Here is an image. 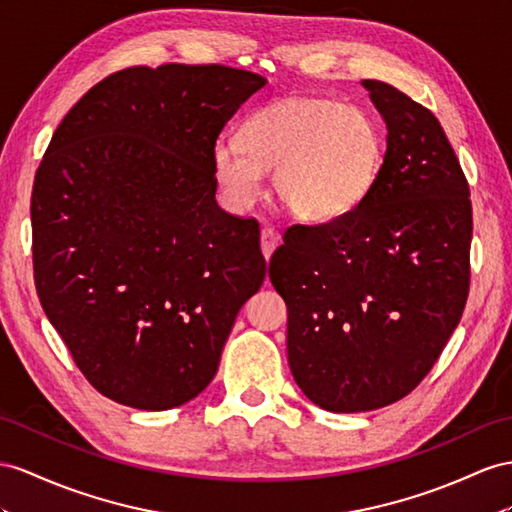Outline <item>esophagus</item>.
<instances>
[{
	"instance_id": "1",
	"label": "esophagus",
	"mask_w": 512,
	"mask_h": 512,
	"mask_svg": "<svg viewBox=\"0 0 512 512\" xmlns=\"http://www.w3.org/2000/svg\"><path fill=\"white\" fill-rule=\"evenodd\" d=\"M279 244H281V235L277 231H274L272 227L261 229V253H264L266 259H270L274 248H277Z\"/></svg>"
}]
</instances>
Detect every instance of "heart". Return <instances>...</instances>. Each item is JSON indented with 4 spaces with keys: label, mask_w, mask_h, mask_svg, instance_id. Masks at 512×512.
<instances>
[{
    "label": "heart",
    "mask_w": 512,
    "mask_h": 512,
    "mask_svg": "<svg viewBox=\"0 0 512 512\" xmlns=\"http://www.w3.org/2000/svg\"><path fill=\"white\" fill-rule=\"evenodd\" d=\"M383 155V131L370 112L303 97L255 112L242 127V140L216 138L212 173L225 207L244 212L274 170L281 203L300 220L326 225L365 203L381 175Z\"/></svg>",
    "instance_id": "obj_1"
}]
</instances>
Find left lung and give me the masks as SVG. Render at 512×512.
I'll list each match as a JSON object with an SVG mask.
<instances>
[{"label":"left lung","mask_w":512,"mask_h":512,"mask_svg":"<svg viewBox=\"0 0 512 512\" xmlns=\"http://www.w3.org/2000/svg\"><path fill=\"white\" fill-rule=\"evenodd\" d=\"M387 125L372 194L350 216L294 225L270 259L287 305V361L331 413L374 411L411 393L461 322L469 292L471 201L435 114L363 80Z\"/></svg>","instance_id":"obj_1"}]
</instances>
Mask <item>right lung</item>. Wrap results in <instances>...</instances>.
Returning a JSON list of instances; mask_svg holds the SVG:
<instances>
[{
    "label": "right lung",
    "mask_w": 512,
    "mask_h": 512,
    "mask_svg": "<svg viewBox=\"0 0 512 512\" xmlns=\"http://www.w3.org/2000/svg\"><path fill=\"white\" fill-rule=\"evenodd\" d=\"M266 82L222 64L131 67L49 142L32 190L36 292L114 402L166 411L199 396L264 283L257 220L216 203L212 147Z\"/></svg>",
    "instance_id": "obj_1"
}]
</instances>
